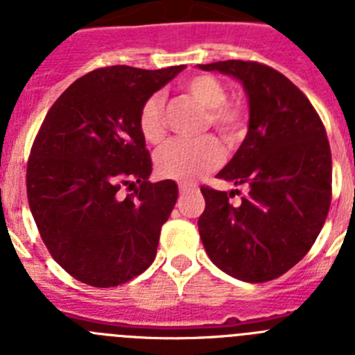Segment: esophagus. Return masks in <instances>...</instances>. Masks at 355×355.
Returning <instances> with one entry per match:
<instances>
[{"label":"esophagus","instance_id":"1","mask_svg":"<svg viewBox=\"0 0 355 355\" xmlns=\"http://www.w3.org/2000/svg\"><path fill=\"white\" fill-rule=\"evenodd\" d=\"M196 184L193 183H180V192L181 193H187V192H192V190H196Z\"/></svg>","mask_w":355,"mask_h":355}]
</instances>
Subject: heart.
Segmentation results:
<instances>
[{"label":"heart","mask_w":355,"mask_h":355,"mask_svg":"<svg viewBox=\"0 0 355 355\" xmlns=\"http://www.w3.org/2000/svg\"><path fill=\"white\" fill-rule=\"evenodd\" d=\"M184 90L206 110V126L215 128L224 139H233L240 128V110L227 103L224 85L209 74H199L184 83ZM139 130L149 144H159L165 137L163 97H147L140 108ZM224 150L215 137L175 139L156 153V168L163 178L178 181L196 180L222 162Z\"/></svg>","instance_id":"1"}]
</instances>
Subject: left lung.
I'll return each mask as SVG.
<instances>
[{
	"label": "left lung",
	"mask_w": 355,
	"mask_h": 355,
	"mask_svg": "<svg viewBox=\"0 0 355 355\" xmlns=\"http://www.w3.org/2000/svg\"><path fill=\"white\" fill-rule=\"evenodd\" d=\"M240 81L249 101V131L216 178L247 184L233 206L227 192L200 188L206 208L199 234L222 272L245 283L283 275L307 254L331 206L332 159L324 124L286 76L258 62L197 65ZM238 192V190H236Z\"/></svg>",
	"instance_id": "obj_1"
}]
</instances>
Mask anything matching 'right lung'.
<instances>
[{"instance_id": "add662e5", "label": "right lung", "mask_w": 355, "mask_h": 355, "mask_svg": "<svg viewBox=\"0 0 355 355\" xmlns=\"http://www.w3.org/2000/svg\"><path fill=\"white\" fill-rule=\"evenodd\" d=\"M184 65H112L85 74L51 106L26 172L28 202L49 254L96 288L119 286L155 261L178 184L150 183L139 114ZM134 193L122 198L120 188Z\"/></svg>"}]
</instances>
